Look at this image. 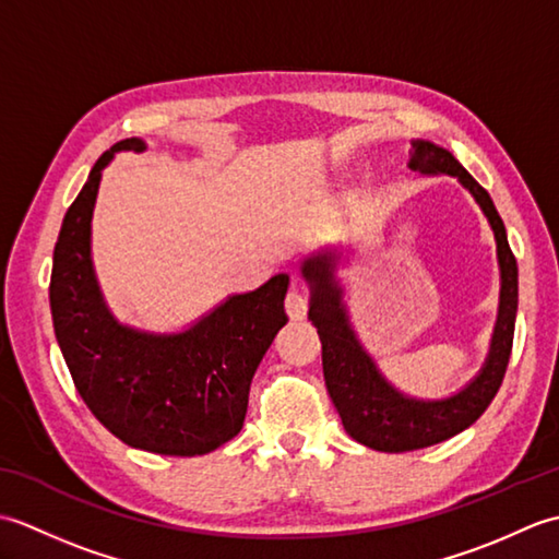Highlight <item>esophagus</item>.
Here are the masks:
<instances>
[{
  "label": "esophagus",
  "mask_w": 559,
  "mask_h": 559,
  "mask_svg": "<svg viewBox=\"0 0 559 559\" xmlns=\"http://www.w3.org/2000/svg\"><path fill=\"white\" fill-rule=\"evenodd\" d=\"M286 312L293 322H302V319L307 317V298L298 288H293L286 295Z\"/></svg>",
  "instance_id": "34e87169"
}]
</instances>
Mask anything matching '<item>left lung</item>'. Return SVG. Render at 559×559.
<instances>
[{
    "label": "left lung",
    "mask_w": 559,
    "mask_h": 559,
    "mask_svg": "<svg viewBox=\"0 0 559 559\" xmlns=\"http://www.w3.org/2000/svg\"><path fill=\"white\" fill-rule=\"evenodd\" d=\"M411 170L420 175H449L476 199L488 218L500 266V307L492 329L490 350L478 374L456 394L444 399H418L403 394L379 370L374 358L355 334L346 307V290L338 278L341 254L319 252L300 264L302 278L310 286V317L322 341L324 382L341 415L346 432L374 451L425 449L444 442L476 423L500 389L512 353L514 322L519 305V269L509 249L504 223L490 194L473 180L468 170L442 146L425 139H413L408 151Z\"/></svg>",
    "instance_id": "obj_1"
}]
</instances>
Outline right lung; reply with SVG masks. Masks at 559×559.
Returning <instances> with one entry per match:
<instances>
[{
	"instance_id": "add662e5",
	"label": "right lung",
	"mask_w": 559,
	"mask_h": 559,
	"mask_svg": "<svg viewBox=\"0 0 559 559\" xmlns=\"http://www.w3.org/2000/svg\"><path fill=\"white\" fill-rule=\"evenodd\" d=\"M146 148L139 136L117 141L69 206L52 257V324L81 399L115 437L151 454L201 456L242 430L249 384L288 322L290 276L228 295L180 331L120 322L93 266L91 223L115 153Z\"/></svg>"
}]
</instances>
